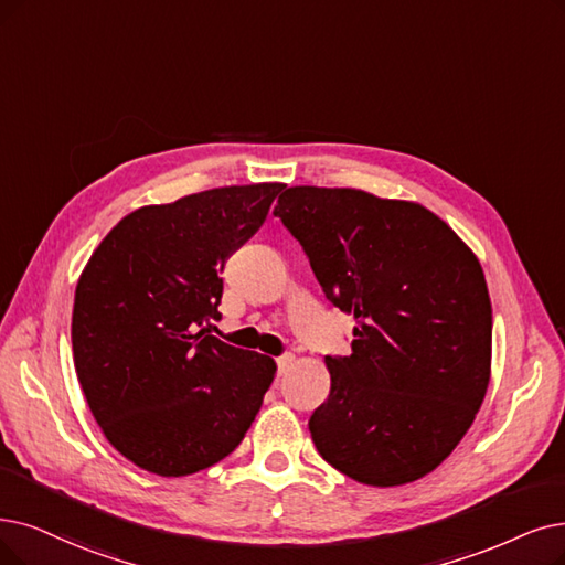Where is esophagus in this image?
Here are the masks:
<instances>
[{
  "label": "esophagus",
  "mask_w": 565,
  "mask_h": 565,
  "mask_svg": "<svg viewBox=\"0 0 565 565\" xmlns=\"http://www.w3.org/2000/svg\"><path fill=\"white\" fill-rule=\"evenodd\" d=\"M276 361H278V373H280V375H285V373L291 369V364H295V354H289V352H287V354L278 356Z\"/></svg>",
  "instance_id": "1"
}]
</instances>
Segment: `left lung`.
Listing matches in <instances>:
<instances>
[{
  "instance_id": "8db88e82",
  "label": "left lung",
  "mask_w": 565,
  "mask_h": 565,
  "mask_svg": "<svg viewBox=\"0 0 565 565\" xmlns=\"http://www.w3.org/2000/svg\"><path fill=\"white\" fill-rule=\"evenodd\" d=\"M274 215L356 322L352 354L324 359L331 392L308 422L320 457L373 487L424 478L466 436L489 385L478 257L431 211L361 190L287 188Z\"/></svg>"
}]
</instances>
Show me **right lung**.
<instances>
[{"instance_id": "right-lung-1", "label": "right lung", "mask_w": 565, "mask_h": 565, "mask_svg": "<svg viewBox=\"0 0 565 565\" xmlns=\"http://www.w3.org/2000/svg\"><path fill=\"white\" fill-rule=\"evenodd\" d=\"M280 183L190 194L122 217L76 287V375L108 443L162 478L192 476L241 445L276 361L201 329L217 320L224 262Z\"/></svg>"}]
</instances>
